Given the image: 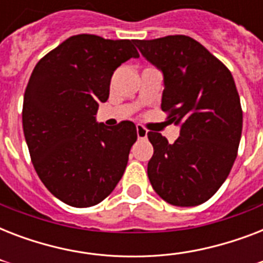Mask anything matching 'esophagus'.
I'll return each instance as SVG.
<instances>
[{
    "label": "esophagus",
    "instance_id": "34e87169",
    "mask_svg": "<svg viewBox=\"0 0 263 263\" xmlns=\"http://www.w3.org/2000/svg\"><path fill=\"white\" fill-rule=\"evenodd\" d=\"M136 135H138L139 139H144V138H147V131L142 125H138L136 127Z\"/></svg>",
    "mask_w": 263,
    "mask_h": 263
}]
</instances>
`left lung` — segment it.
Wrapping results in <instances>:
<instances>
[{"mask_svg": "<svg viewBox=\"0 0 263 263\" xmlns=\"http://www.w3.org/2000/svg\"><path fill=\"white\" fill-rule=\"evenodd\" d=\"M164 76L161 109L180 127L175 143L148 132L154 154L147 176L154 191L173 206L210 199L228 177L241 138L243 113L231 72L185 35L134 41Z\"/></svg>", "mask_w": 263, "mask_h": 263, "instance_id": "8db88e82", "label": "left lung"}]
</instances>
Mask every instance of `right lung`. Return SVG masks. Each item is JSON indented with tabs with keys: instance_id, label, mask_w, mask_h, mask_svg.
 <instances>
[{
	"instance_id": "right-lung-1",
	"label": "right lung",
	"mask_w": 263,
	"mask_h": 263,
	"mask_svg": "<svg viewBox=\"0 0 263 263\" xmlns=\"http://www.w3.org/2000/svg\"><path fill=\"white\" fill-rule=\"evenodd\" d=\"M139 53L129 39L73 35L47 53L31 73L23 102V131L39 179L61 202L90 208L123 177L136 127L97 121L113 72Z\"/></svg>"
}]
</instances>
